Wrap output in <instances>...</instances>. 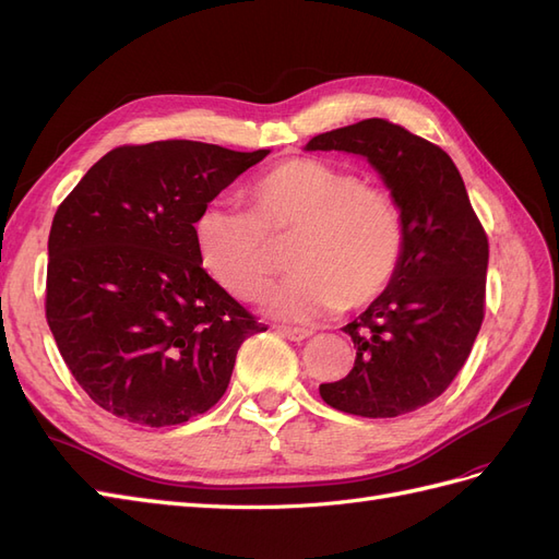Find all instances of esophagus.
I'll use <instances>...</instances> for the list:
<instances>
[{"label": "esophagus", "mask_w": 559, "mask_h": 559, "mask_svg": "<svg viewBox=\"0 0 559 559\" xmlns=\"http://www.w3.org/2000/svg\"><path fill=\"white\" fill-rule=\"evenodd\" d=\"M277 329V333L280 335H284V337H289V341H306V337H310L312 335V329H306V326H275Z\"/></svg>", "instance_id": "34e87169"}]
</instances>
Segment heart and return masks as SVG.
Wrapping results in <instances>:
<instances>
[{
	"mask_svg": "<svg viewBox=\"0 0 559 559\" xmlns=\"http://www.w3.org/2000/svg\"><path fill=\"white\" fill-rule=\"evenodd\" d=\"M296 273L267 296V310L296 321L364 308L396 277L405 249L401 202L382 183L321 158H289L249 186L247 210L210 205L195 222L200 261L242 300L277 273V249L294 240Z\"/></svg>",
	"mask_w": 559,
	"mask_h": 559,
	"instance_id": "b5f03b06",
	"label": "heart"
}]
</instances>
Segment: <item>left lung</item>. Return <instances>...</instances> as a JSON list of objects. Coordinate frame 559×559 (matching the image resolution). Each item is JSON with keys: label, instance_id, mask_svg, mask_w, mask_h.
<instances>
[{"label": "left lung", "instance_id": "obj_1", "mask_svg": "<svg viewBox=\"0 0 559 559\" xmlns=\"http://www.w3.org/2000/svg\"><path fill=\"white\" fill-rule=\"evenodd\" d=\"M308 151L359 154L405 218L396 277L343 331L357 347L343 380L319 384L331 408L396 417L441 396L466 364L485 317L487 233L441 146L382 118L317 134Z\"/></svg>", "mask_w": 559, "mask_h": 559}]
</instances>
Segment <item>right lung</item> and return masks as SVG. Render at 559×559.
Wrapping results in <instances>:
<instances>
[{
  "mask_svg": "<svg viewBox=\"0 0 559 559\" xmlns=\"http://www.w3.org/2000/svg\"><path fill=\"white\" fill-rule=\"evenodd\" d=\"M267 154L191 140L116 146L60 202L46 321L103 411L183 425L224 396L240 345L267 329L202 270L195 245L198 216Z\"/></svg>",
  "mask_w": 559,
  "mask_h": 559,
  "instance_id": "right-lung-1",
  "label": "right lung"
}]
</instances>
